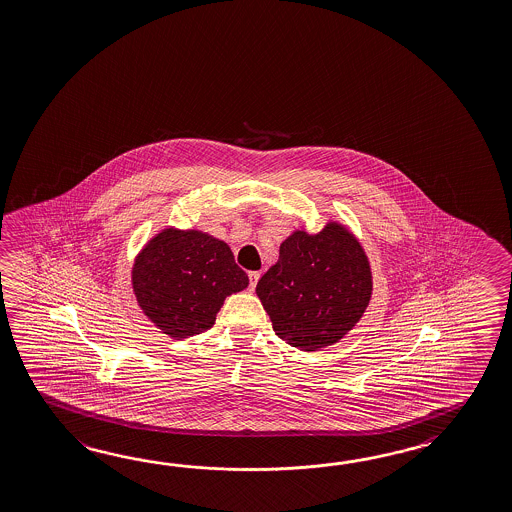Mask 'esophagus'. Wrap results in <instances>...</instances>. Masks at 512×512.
Returning a JSON list of instances; mask_svg holds the SVG:
<instances>
[{"label":"esophagus","instance_id":"34e87169","mask_svg":"<svg viewBox=\"0 0 512 512\" xmlns=\"http://www.w3.org/2000/svg\"><path fill=\"white\" fill-rule=\"evenodd\" d=\"M258 280H260V273L258 271H250L249 273V289L250 291H254V287L258 284Z\"/></svg>","mask_w":512,"mask_h":512}]
</instances>
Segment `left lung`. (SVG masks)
<instances>
[{
  "instance_id": "obj_1",
  "label": "left lung",
  "mask_w": 512,
  "mask_h": 512,
  "mask_svg": "<svg viewBox=\"0 0 512 512\" xmlns=\"http://www.w3.org/2000/svg\"><path fill=\"white\" fill-rule=\"evenodd\" d=\"M367 256L343 226L308 236L298 230L280 245L278 262L256 293L276 335L304 352L337 343L367 308L372 291Z\"/></svg>"
}]
</instances>
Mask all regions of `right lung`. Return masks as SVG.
I'll use <instances>...</instances> for the list:
<instances>
[{
    "label": "right lung",
    "instance_id": "obj_1",
    "mask_svg": "<svg viewBox=\"0 0 512 512\" xmlns=\"http://www.w3.org/2000/svg\"><path fill=\"white\" fill-rule=\"evenodd\" d=\"M132 282L145 315L184 339L210 330L225 298L249 286V276L223 241L167 228L138 256Z\"/></svg>",
    "mask_w": 512,
    "mask_h": 512
}]
</instances>
